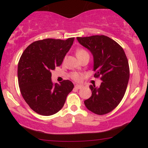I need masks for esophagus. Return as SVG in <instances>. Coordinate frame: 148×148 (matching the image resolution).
<instances>
[{
  "mask_svg": "<svg viewBox=\"0 0 148 148\" xmlns=\"http://www.w3.org/2000/svg\"><path fill=\"white\" fill-rule=\"evenodd\" d=\"M82 88L83 86H81V85H75V88H76V89H81Z\"/></svg>",
  "mask_w": 148,
  "mask_h": 148,
  "instance_id": "1",
  "label": "esophagus"
}]
</instances>
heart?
Masks as SVG:
<instances>
[{"label":"heart","instance_id":"b5f03b06","mask_svg":"<svg viewBox=\"0 0 148 148\" xmlns=\"http://www.w3.org/2000/svg\"><path fill=\"white\" fill-rule=\"evenodd\" d=\"M76 56H77L78 58H79L83 56L87 55V54H88V52L85 50V49H79L76 51ZM70 77L72 78L73 80H74V81H81V78H82V75L78 72H72V73H71Z\"/></svg>","mask_w":148,"mask_h":148}]
</instances>
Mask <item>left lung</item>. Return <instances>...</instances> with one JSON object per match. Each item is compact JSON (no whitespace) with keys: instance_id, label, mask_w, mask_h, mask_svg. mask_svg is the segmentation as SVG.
I'll return each instance as SVG.
<instances>
[{"instance_id":"1","label":"left lung","mask_w":148,"mask_h":148,"mask_svg":"<svg viewBox=\"0 0 148 148\" xmlns=\"http://www.w3.org/2000/svg\"><path fill=\"white\" fill-rule=\"evenodd\" d=\"M93 56L94 76H101L99 87L90 85L92 95L85 100L89 111L97 115L109 113L120 103L126 92L130 67L123 49L105 35L76 37Z\"/></svg>"}]
</instances>
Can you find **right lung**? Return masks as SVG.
I'll return each mask as SVG.
<instances>
[{
    "instance_id": "right-lung-1",
    "label": "right lung",
    "mask_w": 148,
    "mask_h": 148,
    "mask_svg": "<svg viewBox=\"0 0 148 148\" xmlns=\"http://www.w3.org/2000/svg\"><path fill=\"white\" fill-rule=\"evenodd\" d=\"M74 40L71 37L34 42L20 58L17 71L20 91L25 102L38 114L49 116L58 112L74 88L69 80L53 84L51 72L62 64Z\"/></svg>"
}]
</instances>
